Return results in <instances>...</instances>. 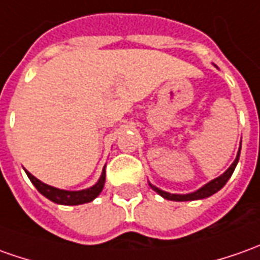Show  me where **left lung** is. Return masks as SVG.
<instances>
[{"mask_svg":"<svg viewBox=\"0 0 260 260\" xmlns=\"http://www.w3.org/2000/svg\"><path fill=\"white\" fill-rule=\"evenodd\" d=\"M239 155H241V149L238 151L236 159L234 160V164H232L231 167L228 168V171H225V172L220 175V176L215 178L213 181L208 182V183L204 185L201 189L195 190V192H192V193H186V195H176V193H169V192H165V190L158 189L156 186H153V185H151V183H149V186H151L155 192H158L160 197L165 198V199H169V201L183 202V201H197V199H204V198H208V197H211V195H213V193H216L219 189H222V188L225 186V183H226L228 179L232 176L235 168H236V165H238Z\"/></svg>","mask_w":260,"mask_h":260,"instance_id":"8db88e82","label":"left lung"}]
</instances>
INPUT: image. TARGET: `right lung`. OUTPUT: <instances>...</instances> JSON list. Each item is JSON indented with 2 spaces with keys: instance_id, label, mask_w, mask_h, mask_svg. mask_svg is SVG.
Here are the masks:
<instances>
[{
  "instance_id": "1",
  "label": "right lung",
  "mask_w": 260,
  "mask_h": 260,
  "mask_svg": "<svg viewBox=\"0 0 260 260\" xmlns=\"http://www.w3.org/2000/svg\"><path fill=\"white\" fill-rule=\"evenodd\" d=\"M29 181L32 182L34 186L38 189L40 193H42L45 198H48L49 201L55 202L59 205H82L86 202H91L95 198L98 197L101 193V190L105 185V168L102 171L100 181L96 182L93 186L88 188L84 190H63L54 188V186H49L47 183H44L40 179H37L34 175H31L28 171H25Z\"/></svg>"
}]
</instances>
